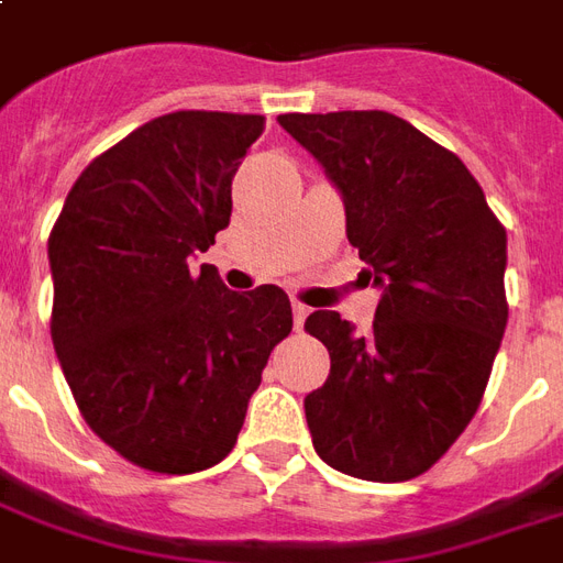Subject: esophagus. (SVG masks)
<instances>
[{
	"instance_id": "esophagus-1",
	"label": "esophagus",
	"mask_w": 563,
	"mask_h": 563,
	"mask_svg": "<svg viewBox=\"0 0 563 563\" xmlns=\"http://www.w3.org/2000/svg\"><path fill=\"white\" fill-rule=\"evenodd\" d=\"M292 316H295V328L301 331L303 322H307V316H310V307L301 301H292Z\"/></svg>"
}]
</instances>
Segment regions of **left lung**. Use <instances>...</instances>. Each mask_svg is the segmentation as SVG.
Segmentation results:
<instances>
[{
  "label": "left lung",
  "instance_id": "obj_1",
  "mask_svg": "<svg viewBox=\"0 0 563 563\" xmlns=\"http://www.w3.org/2000/svg\"><path fill=\"white\" fill-rule=\"evenodd\" d=\"M283 131L343 194L345 235L382 289L366 334L307 316L331 373L303 399L331 468L399 483L430 472L472 423L507 328V232L460 157L382 110L286 112Z\"/></svg>",
  "mask_w": 563,
  "mask_h": 563
}]
</instances>
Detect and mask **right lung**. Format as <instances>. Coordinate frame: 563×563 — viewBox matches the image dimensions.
Returning <instances> with one entry per match:
<instances>
[{
  "mask_svg": "<svg viewBox=\"0 0 563 563\" xmlns=\"http://www.w3.org/2000/svg\"><path fill=\"white\" fill-rule=\"evenodd\" d=\"M262 131L250 112L157 115L82 169L49 232L62 373L91 432L145 472L218 465L292 331L280 286L229 292L218 268L187 265L229 227Z\"/></svg>",
  "mask_w": 563,
  "mask_h": 563,
  "instance_id": "1",
  "label": "right lung"
}]
</instances>
